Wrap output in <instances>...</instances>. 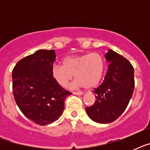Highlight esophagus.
I'll use <instances>...</instances> for the list:
<instances>
[{
	"label": "esophagus",
	"mask_w": 150,
	"mask_h": 150,
	"mask_svg": "<svg viewBox=\"0 0 150 150\" xmlns=\"http://www.w3.org/2000/svg\"><path fill=\"white\" fill-rule=\"evenodd\" d=\"M73 94L74 95H78V96H81V95L83 94V93L82 92H73Z\"/></svg>",
	"instance_id": "obj_1"
}]
</instances>
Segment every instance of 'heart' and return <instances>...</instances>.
Here are the masks:
<instances>
[{
  "label": "heart",
  "instance_id": "heart-1",
  "mask_svg": "<svg viewBox=\"0 0 150 150\" xmlns=\"http://www.w3.org/2000/svg\"><path fill=\"white\" fill-rule=\"evenodd\" d=\"M105 71V61L98 53L67 57L62 64H54L51 75L54 81L61 87L68 86L74 74L76 79L71 85L75 88H93L102 79Z\"/></svg>",
  "mask_w": 150,
  "mask_h": 150
}]
</instances>
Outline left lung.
Returning <instances> with one entry per match:
<instances>
[{"label": "left lung", "instance_id": "1", "mask_svg": "<svg viewBox=\"0 0 150 150\" xmlns=\"http://www.w3.org/2000/svg\"><path fill=\"white\" fill-rule=\"evenodd\" d=\"M105 58L110 64L104 80L93 91L94 104L86 107L89 117L100 124L110 123L121 116L135 88L134 68L125 57L109 50Z\"/></svg>", "mask_w": 150, "mask_h": 150}]
</instances>
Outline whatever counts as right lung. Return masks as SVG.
Masks as SVG:
<instances>
[{"label": "right lung", "mask_w": 150, "mask_h": 150, "mask_svg": "<svg viewBox=\"0 0 150 150\" xmlns=\"http://www.w3.org/2000/svg\"><path fill=\"white\" fill-rule=\"evenodd\" d=\"M55 58L54 50H39L20 60L12 71L15 102L25 116L40 125L57 120L63 114L64 100L71 94L52 77Z\"/></svg>", "instance_id": "right-lung-1"}]
</instances>
